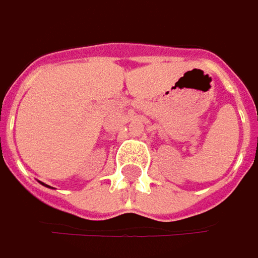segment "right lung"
I'll use <instances>...</instances> for the list:
<instances>
[{
    "instance_id": "right-lung-1",
    "label": "right lung",
    "mask_w": 258,
    "mask_h": 258,
    "mask_svg": "<svg viewBox=\"0 0 258 258\" xmlns=\"http://www.w3.org/2000/svg\"><path fill=\"white\" fill-rule=\"evenodd\" d=\"M42 184H43V183H42ZM47 187H49V186H47Z\"/></svg>"
}]
</instances>
